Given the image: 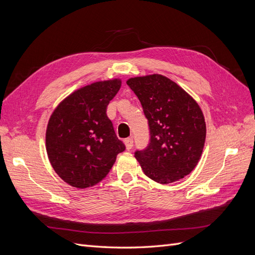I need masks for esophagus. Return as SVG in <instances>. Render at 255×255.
I'll return each instance as SVG.
<instances>
[{
	"label": "esophagus",
	"mask_w": 255,
	"mask_h": 255,
	"mask_svg": "<svg viewBox=\"0 0 255 255\" xmlns=\"http://www.w3.org/2000/svg\"><path fill=\"white\" fill-rule=\"evenodd\" d=\"M125 142H126V146H127V149H128V150H130V149L133 148L134 141H133L132 138H127V139L125 140Z\"/></svg>",
	"instance_id": "1"
}]
</instances>
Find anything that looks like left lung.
Listing matches in <instances>:
<instances>
[{
    "label": "left lung",
    "mask_w": 255,
    "mask_h": 255,
    "mask_svg": "<svg viewBox=\"0 0 255 255\" xmlns=\"http://www.w3.org/2000/svg\"><path fill=\"white\" fill-rule=\"evenodd\" d=\"M148 119L150 142L136 150L146 176L160 184L183 179L201 156L206 127L201 109L179 85L160 74L129 79Z\"/></svg>",
    "instance_id": "left-lung-1"
}]
</instances>
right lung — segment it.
<instances>
[{"instance_id":"right-lung-1","label":"right lung","mask_w":255,"mask_h":255,"mask_svg":"<svg viewBox=\"0 0 255 255\" xmlns=\"http://www.w3.org/2000/svg\"><path fill=\"white\" fill-rule=\"evenodd\" d=\"M120 86V80L88 85L66 98L51 116L45 135L50 163L73 187L87 188L102 181L126 150L106 115Z\"/></svg>"}]
</instances>
